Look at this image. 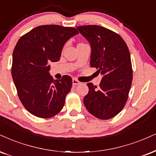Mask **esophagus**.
I'll use <instances>...</instances> for the list:
<instances>
[{
  "mask_svg": "<svg viewBox=\"0 0 156 156\" xmlns=\"http://www.w3.org/2000/svg\"><path fill=\"white\" fill-rule=\"evenodd\" d=\"M72 84H73V85H78V84H81V82L79 81V80H76V79L73 78V80H72Z\"/></svg>",
  "mask_w": 156,
  "mask_h": 156,
  "instance_id": "1",
  "label": "esophagus"
}]
</instances>
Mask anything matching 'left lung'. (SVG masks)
Here are the masks:
<instances>
[{
	"mask_svg": "<svg viewBox=\"0 0 156 156\" xmlns=\"http://www.w3.org/2000/svg\"><path fill=\"white\" fill-rule=\"evenodd\" d=\"M76 29L91 46L90 66L103 75L100 86L87 83L84 98L87 110L100 119H110L122 111L132 85V68L129 48L119 34L98 25Z\"/></svg>",
	"mask_w": 156,
	"mask_h": 156,
	"instance_id": "8db88e82",
	"label": "left lung"
}]
</instances>
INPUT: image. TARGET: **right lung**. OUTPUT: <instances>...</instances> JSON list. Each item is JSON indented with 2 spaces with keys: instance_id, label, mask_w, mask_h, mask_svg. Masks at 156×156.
I'll list each match as a JSON object with an SVG mask.
<instances>
[{
  "instance_id": "add662e5",
  "label": "right lung",
  "mask_w": 156,
  "mask_h": 156,
  "mask_svg": "<svg viewBox=\"0 0 156 156\" xmlns=\"http://www.w3.org/2000/svg\"><path fill=\"white\" fill-rule=\"evenodd\" d=\"M77 34L73 27L42 25L17 42L11 75L22 105L34 116L51 118L63 108L72 79L65 75L60 80H53L48 63L59 61L65 43Z\"/></svg>"
}]
</instances>
